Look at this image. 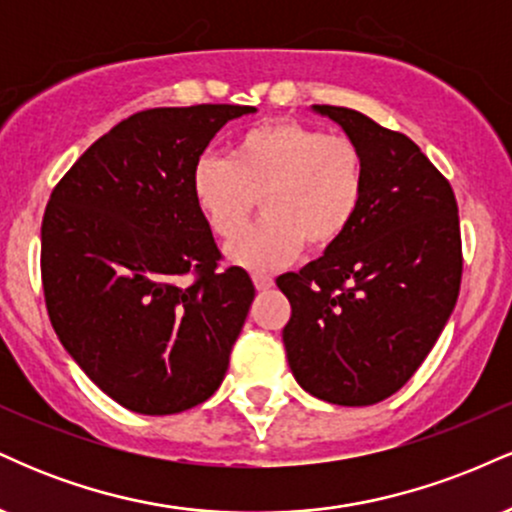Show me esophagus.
I'll return each instance as SVG.
<instances>
[{
    "label": "esophagus",
    "instance_id": "34e87169",
    "mask_svg": "<svg viewBox=\"0 0 512 512\" xmlns=\"http://www.w3.org/2000/svg\"><path fill=\"white\" fill-rule=\"evenodd\" d=\"M252 281H255L257 291H269L274 286V279H272V276H267V274H255V276H252Z\"/></svg>",
    "mask_w": 512,
    "mask_h": 512
}]
</instances>
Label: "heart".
I'll return each instance as SVG.
<instances>
[{
    "instance_id": "obj_1",
    "label": "heart",
    "mask_w": 512,
    "mask_h": 512,
    "mask_svg": "<svg viewBox=\"0 0 512 512\" xmlns=\"http://www.w3.org/2000/svg\"><path fill=\"white\" fill-rule=\"evenodd\" d=\"M190 192L221 240L237 236L260 198L265 219L233 240L226 255L248 272H272L303 245L325 252L346 236L366 195V158L342 134L272 120L240 134L228 158L199 156Z\"/></svg>"
}]
</instances>
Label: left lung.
<instances>
[{"instance_id":"obj_1","label":"left lung","mask_w":512,"mask_h":512,"mask_svg":"<svg viewBox=\"0 0 512 512\" xmlns=\"http://www.w3.org/2000/svg\"><path fill=\"white\" fill-rule=\"evenodd\" d=\"M358 144L366 195L325 255L276 286L291 303L284 346L296 383L317 399L366 407L395 395L438 342L462 279L450 182L404 134L337 105H313Z\"/></svg>"}]
</instances>
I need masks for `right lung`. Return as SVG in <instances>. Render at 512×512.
<instances>
[{
    "label": "right lung",
    "mask_w": 512,
    "mask_h": 512,
    "mask_svg": "<svg viewBox=\"0 0 512 512\" xmlns=\"http://www.w3.org/2000/svg\"><path fill=\"white\" fill-rule=\"evenodd\" d=\"M250 105L154 108L103 134L52 190L40 231L57 339L129 411L166 416L219 390L255 298L192 202L190 173Z\"/></svg>",
    "instance_id": "right-lung-1"
}]
</instances>
